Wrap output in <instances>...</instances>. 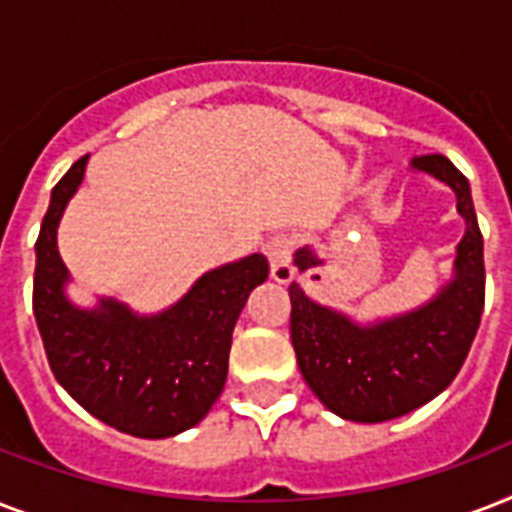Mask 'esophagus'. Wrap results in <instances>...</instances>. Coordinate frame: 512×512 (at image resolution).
Here are the masks:
<instances>
[{
  "label": "esophagus",
  "instance_id": "esophagus-1",
  "mask_svg": "<svg viewBox=\"0 0 512 512\" xmlns=\"http://www.w3.org/2000/svg\"><path fill=\"white\" fill-rule=\"evenodd\" d=\"M265 255L271 260V279L279 284H289L295 279V268H292V244L284 236H276L265 244Z\"/></svg>",
  "mask_w": 512,
  "mask_h": 512
}]
</instances>
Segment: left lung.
<instances>
[{
    "label": "left lung",
    "instance_id": "1",
    "mask_svg": "<svg viewBox=\"0 0 512 512\" xmlns=\"http://www.w3.org/2000/svg\"><path fill=\"white\" fill-rule=\"evenodd\" d=\"M414 172L452 188L465 236L457 244L452 279L412 311L361 324L316 303L292 281L289 332L308 388L342 420L385 422L420 409L449 388L468 358L484 313V239L468 177L446 156L412 159ZM297 271L324 265L316 249L295 252Z\"/></svg>",
    "mask_w": 512,
    "mask_h": 512
}]
</instances>
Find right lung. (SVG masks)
I'll use <instances>...</instances> for the list:
<instances>
[{"label":"right lung","instance_id":"right-lung-1","mask_svg":"<svg viewBox=\"0 0 512 512\" xmlns=\"http://www.w3.org/2000/svg\"><path fill=\"white\" fill-rule=\"evenodd\" d=\"M87 159L60 177L36 239L34 316L55 380L76 404L138 438H170L199 425L223 393L233 327L249 292L268 279L265 255L241 257L193 281L177 303L143 316L114 297L82 308L58 252V225Z\"/></svg>","mask_w":512,"mask_h":512}]
</instances>
